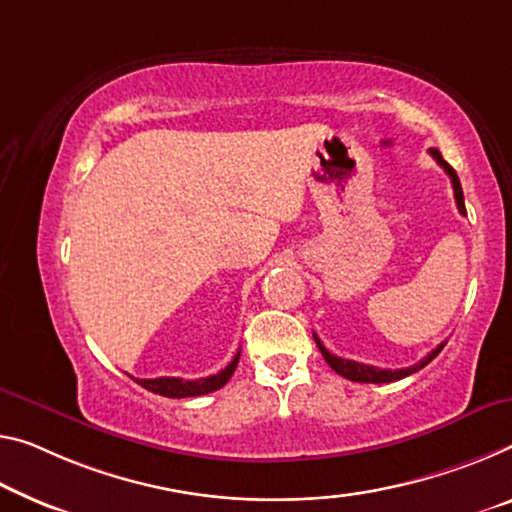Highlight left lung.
<instances>
[{
	"label": "left lung",
	"instance_id": "8db88e82",
	"mask_svg": "<svg viewBox=\"0 0 512 512\" xmlns=\"http://www.w3.org/2000/svg\"><path fill=\"white\" fill-rule=\"evenodd\" d=\"M430 155L435 157L439 167H442V169L446 171V174L451 176V185H453L455 203H458L460 215H467V210H465V194H462V185H460V178H458V174H455V169L451 167V164H448V162L444 160L442 153H439L437 148H430ZM313 338H316V345L320 348L322 357H325L327 364L332 366V371H336L338 375L345 377V380H352V382H368V384H384V382H396V380H403V377L412 375V373H416V371H421L423 366H428L430 361L435 359V357L439 355V352H442L444 345H446V341H444V343H439L435 350L428 352V355L419 361V364H414V366H410V368H396V371H391V368H377V366L359 364V361H352V359L336 357V355H332V352H329V350L325 348V345H322V341H320V338H318L316 334H313Z\"/></svg>",
	"mask_w": 512,
	"mask_h": 512
}]
</instances>
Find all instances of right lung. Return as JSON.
Segmentation results:
<instances>
[{
  "label": "right lung",
  "instance_id": "add662e5",
  "mask_svg": "<svg viewBox=\"0 0 512 512\" xmlns=\"http://www.w3.org/2000/svg\"><path fill=\"white\" fill-rule=\"evenodd\" d=\"M240 352L233 357V361L224 371H219L217 375L210 377H201V380H183V377H155V380H137L141 387L157 393V396H167V398H192V396H206V393H212L217 389H222L226 382L231 380V375L238 366Z\"/></svg>",
  "mask_w": 512,
  "mask_h": 512
}]
</instances>
